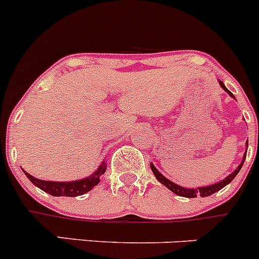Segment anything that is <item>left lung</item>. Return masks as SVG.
<instances>
[{
	"label": "left lung",
	"mask_w": 259,
	"mask_h": 259,
	"mask_svg": "<svg viewBox=\"0 0 259 259\" xmlns=\"http://www.w3.org/2000/svg\"><path fill=\"white\" fill-rule=\"evenodd\" d=\"M220 85H221L222 88L225 89V91L228 92V93L230 94L231 97H234L233 93H231V92L224 85V83H222V81H220ZM234 98H235V97H234ZM246 143H248V141H246ZM246 147H248V146H246ZM245 156H246V152H245V154H244L243 161H241L240 165L238 166V168H236V170L234 171L233 174H230V175L225 179V180L220 181V183H216V184H213V185H209V187H203V188L200 187V188H195V189H194V188H193V189H188V188H183V187H180V185L175 184V183L170 181L168 179H166L165 176L162 175V174L159 172V171H157V168L154 167L152 163H151V168H152V171H153L154 176L157 178V180H158L161 184H163L165 187H167L168 189L171 190V192L175 193V194H178V195H180V197L195 198L197 195H200V197H208V195H211V194H213V193L219 192V190H221L224 187H226L228 184H230L231 181L234 180V178H235V176L238 175L239 171H240L241 166H243V163H244V159H245Z\"/></svg>",
	"instance_id": "obj_1"
}]
</instances>
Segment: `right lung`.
Masks as SVG:
<instances>
[{"label":"right lung","mask_w":259,"mask_h":259,"mask_svg":"<svg viewBox=\"0 0 259 259\" xmlns=\"http://www.w3.org/2000/svg\"><path fill=\"white\" fill-rule=\"evenodd\" d=\"M106 171V165L102 163L100 168L91 175L89 178L83 179V180H76V181H67V183H59V181H46L35 179L24 171L26 178L39 189L43 192L48 193V194L53 195V197H78V195H83L84 193L89 192L93 189L98 183H100V176L103 175Z\"/></svg>","instance_id":"obj_1"}]
</instances>
